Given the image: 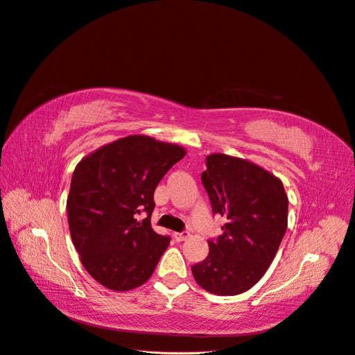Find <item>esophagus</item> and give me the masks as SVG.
<instances>
[{"instance_id":"obj_1","label":"esophagus","mask_w":355,"mask_h":355,"mask_svg":"<svg viewBox=\"0 0 355 355\" xmlns=\"http://www.w3.org/2000/svg\"><path fill=\"white\" fill-rule=\"evenodd\" d=\"M189 236H190L189 232H180V233H174V234H173L175 242H182V240H186Z\"/></svg>"}]
</instances>
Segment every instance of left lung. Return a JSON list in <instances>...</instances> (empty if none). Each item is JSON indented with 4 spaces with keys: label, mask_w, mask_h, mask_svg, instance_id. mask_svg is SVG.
<instances>
[{
    "label": "left lung",
    "mask_w": 355,
    "mask_h": 355,
    "mask_svg": "<svg viewBox=\"0 0 355 355\" xmlns=\"http://www.w3.org/2000/svg\"><path fill=\"white\" fill-rule=\"evenodd\" d=\"M200 178L212 212L227 223L221 236L208 240V257L191 267L194 280L215 295L243 293L277 254L288 228V196L277 177L223 153L207 156Z\"/></svg>",
    "instance_id": "obj_1"
}]
</instances>
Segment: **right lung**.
I'll use <instances>...</instances> for the list:
<instances>
[{
    "mask_svg": "<svg viewBox=\"0 0 355 355\" xmlns=\"http://www.w3.org/2000/svg\"><path fill=\"white\" fill-rule=\"evenodd\" d=\"M186 156L177 144L130 135L84 157L73 171L67 220L83 266L112 291H131L152 276L169 245L150 224L153 193ZM144 211L143 222L136 215Z\"/></svg>",
    "mask_w": 355,
    "mask_h": 355,
    "instance_id": "obj_1",
    "label": "right lung"
}]
</instances>
